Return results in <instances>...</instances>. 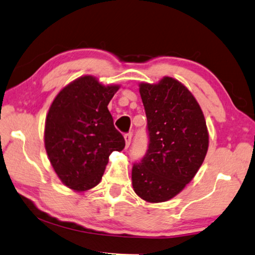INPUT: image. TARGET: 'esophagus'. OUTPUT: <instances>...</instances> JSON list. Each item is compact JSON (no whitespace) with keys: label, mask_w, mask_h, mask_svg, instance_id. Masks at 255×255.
I'll return each instance as SVG.
<instances>
[{"label":"esophagus","mask_w":255,"mask_h":255,"mask_svg":"<svg viewBox=\"0 0 255 255\" xmlns=\"http://www.w3.org/2000/svg\"><path fill=\"white\" fill-rule=\"evenodd\" d=\"M131 137H132L131 133H125L124 138H125V141H126V147H129V145H130Z\"/></svg>","instance_id":"obj_1"}]
</instances>
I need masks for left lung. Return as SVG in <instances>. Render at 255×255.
Listing matches in <instances>:
<instances>
[{"label": "left lung", "instance_id": "1", "mask_svg": "<svg viewBox=\"0 0 255 255\" xmlns=\"http://www.w3.org/2000/svg\"><path fill=\"white\" fill-rule=\"evenodd\" d=\"M149 145L132 166L133 191L148 203L169 201L196 175L208 149V131L200 105L182 82L164 77L139 83Z\"/></svg>", "mask_w": 255, "mask_h": 255}]
</instances>
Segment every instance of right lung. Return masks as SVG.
<instances>
[{
  "label": "right lung",
  "instance_id": "right-lung-1",
  "mask_svg": "<svg viewBox=\"0 0 255 255\" xmlns=\"http://www.w3.org/2000/svg\"><path fill=\"white\" fill-rule=\"evenodd\" d=\"M119 87L83 76L64 87L50 106L45 150L60 180L75 192L97 186L109 155L124 149L125 139L107 107Z\"/></svg>",
  "mask_w": 255,
  "mask_h": 255
}]
</instances>
